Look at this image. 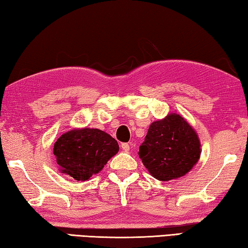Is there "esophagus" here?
<instances>
[{
	"mask_svg": "<svg viewBox=\"0 0 248 248\" xmlns=\"http://www.w3.org/2000/svg\"><path fill=\"white\" fill-rule=\"evenodd\" d=\"M121 149H123L124 152H128V151L130 150V145L128 143H123L121 144Z\"/></svg>",
	"mask_w": 248,
	"mask_h": 248,
	"instance_id": "1",
	"label": "esophagus"
}]
</instances>
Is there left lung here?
Masks as SVG:
<instances>
[{
    "label": "left lung",
    "instance_id": "1",
    "mask_svg": "<svg viewBox=\"0 0 248 248\" xmlns=\"http://www.w3.org/2000/svg\"><path fill=\"white\" fill-rule=\"evenodd\" d=\"M200 154L198 134L177 114L151 124L139 150L145 169L162 182L186 175L198 162Z\"/></svg>",
    "mask_w": 248,
    "mask_h": 248
}]
</instances>
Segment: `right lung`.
Returning a JSON list of instances; mask_svg holds the SVG:
<instances>
[{
	"mask_svg": "<svg viewBox=\"0 0 248 248\" xmlns=\"http://www.w3.org/2000/svg\"><path fill=\"white\" fill-rule=\"evenodd\" d=\"M118 151V142L114 138L94 128L70 130L53 146L61 173L82 182L99 173Z\"/></svg>",
	"mask_w": 248,
	"mask_h": 248,
	"instance_id": "right-lung-1",
	"label": "right lung"
}]
</instances>
